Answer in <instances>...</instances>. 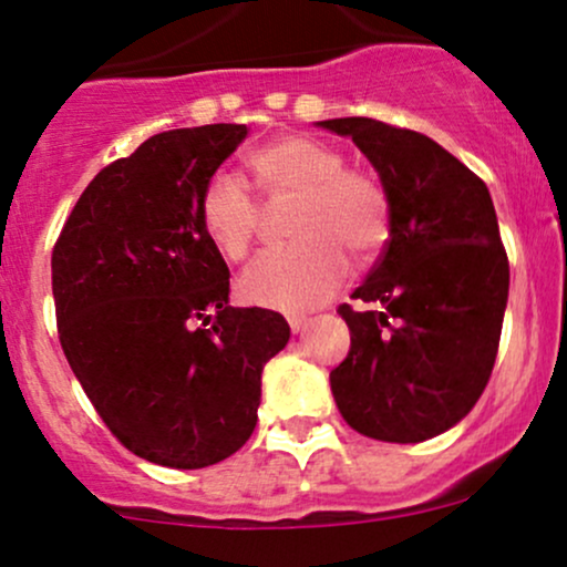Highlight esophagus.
Wrapping results in <instances>:
<instances>
[{"label":"esophagus","instance_id":"1","mask_svg":"<svg viewBox=\"0 0 567 567\" xmlns=\"http://www.w3.org/2000/svg\"><path fill=\"white\" fill-rule=\"evenodd\" d=\"M288 324H290V330L298 336V332H303L306 327H309V319H306V317H288Z\"/></svg>","mask_w":567,"mask_h":567}]
</instances>
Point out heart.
<instances>
[{"mask_svg":"<svg viewBox=\"0 0 567 567\" xmlns=\"http://www.w3.org/2000/svg\"><path fill=\"white\" fill-rule=\"evenodd\" d=\"M269 203L296 200L290 248L266 250L240 277L248 303L309 311L336 296L349 256H372L388 235V197L370 174L346 166L343 153L309 134H285L248 158ZM264 208L237 174L216 172L200 193V221L218 254L243 261L261 229Z\"/></svg>","mask_w":567,"mask_h":567,"instance_id":"heart-1","label":"heart"}]
</instances>
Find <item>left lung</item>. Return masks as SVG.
<instances>
[{
    "label": "left lung",
    "mask_w": 567,
    "mask_h": 567,
    "mask_svg": "<svg viewBox=\"0 0 567 567\" xmlns=\"http://www.w3.org/2000/svg\"><path fill=\"white\" fill-rule=\"evenodd\" d=\"M351 136L383 182L391 235L338 313L351 351L330 372L353 431L420 443L454 427L499 351L509 261L488 187L431 136L374 118L319 121Z\"/></svg>",
    "instance_id": "obj_1"
}]
</instances>
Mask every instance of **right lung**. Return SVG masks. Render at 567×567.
<instances>
[{
  "instance_id": "obj_1",
  "label": "right lung",
  "mask_w": 567,
  "mask_h": 567,
  "mask_svg": "<svg viewBox=\"0 0 567 567\" xmlns=\"http://www.w3.org/2000/svg\"><path fill=\"white\" fill-rule=\"evenodd\" d=\"M245 124L153 134L89 182L52 250L58 336L128 452L163 467L227 460L254 433L282 313L229 306V269L200 193Z\"/></svg>"
}]
</instances>
